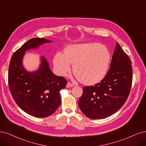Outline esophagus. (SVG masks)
I'll use <instances>...</instances> for the list:
<instances>
[{
  "label": "esophagus",
  "mask_w": 146,
  "mask_h": 146,
  "mask_svg": "<svg viewBox=\"0 0 146 146\" xmlns=\"http://www.w3.org/2000/svg\"><path fill=\"white\" fill-rule=\"evenodd\" d=\"M73 86H74V84H72V83H70V82H68L67 84V85H66V87H67V88H70V87H73Z\"/></svg>",
  "instance_id": "1"
}]
</instances>
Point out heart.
Masks as SVG:
<instances>
[{
  "label": "heart",
  "mask_w": 146,
  "mask_h": 146,
  "mask_svg": "<svg viewBox=\"0 0 146 146\" xmlns=\"http://www.w3.org/2000/svg\"><path fill=\"white\" fill-rule=\"evenodd\" d=\"M108 48L98 42L72 44L67 46L64 53L58 52L53 59L56 71L65 76L71 70L77 79L86 85H94L104 79L111 62Z\"/></svg>",
  "instance_id": "obj_1"
}]
</instances>
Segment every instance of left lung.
I'll use <instances>...</instances> for the list:
<instances>
[{
	"label": "left lung",
	"instance_id": "left-lung-1",
	"mask_svg": "<svg viewBox=\"0 0 146 146\" xmlns=\"http://www.w3.org/2000/svg\"><path fill=\"white\" fill-rule=\"evenodd\" d=\"M132 62L117 42L110 68L104 79L94 86L85 87L78 105L91 119L105 118L125 104L132 82Z\"/></svg>",
	"mask_w": 146,
	"mask_h": 146
}]
</instances>
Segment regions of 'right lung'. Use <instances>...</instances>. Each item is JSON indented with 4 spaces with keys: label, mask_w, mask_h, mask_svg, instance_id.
<instances>
[{
    "label": "right lung",
    "mask_w": 146,
    "mask_h": 146,
    "mask_svg": "<svg viewBox=\"0 0 146 146\" xmlns=\"http://www.w3.org/2000/svg\"><path fill=\"white\" fill-rule=\"evenodd\" d=\"M45 38H33L16 50L11 59L8 70V85L15 103L28 114L39 118L51 115L61 104L59 91L67 84L64 77L54 74L47 59L41 57L38 69L29 72L23 66L26 50L51 42Z\"/></svg>",
    "instance_id": "right-lung-1"
}]
</instances>
